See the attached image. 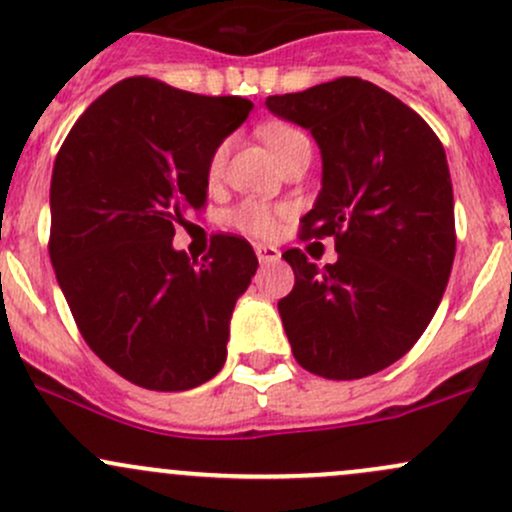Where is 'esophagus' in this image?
Returning <instances> with one entry per match:
<instances>
[{"label":"esophagus","mask_w":512,"mask_h":512,"mask_svg":"<svg viewBox=\"0 0 512 512\" xmlns=\"http://www.w3.org/2000/svg\"><path fill=\"white\" fill-rule=\"evenodd\" d=\"M255 252H257V260H260L262 265H269V262H279V257H282V250H277L274 245H265V243H257Z\"/></svg>","instance_id":"obj_1"}]
</instances>
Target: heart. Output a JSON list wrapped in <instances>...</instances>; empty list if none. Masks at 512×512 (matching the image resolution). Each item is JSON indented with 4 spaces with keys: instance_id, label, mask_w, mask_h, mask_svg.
I'll return each mask as SVG.
<instances>
[{
    "instance_id": "b5f03b06",
    "label": "heart",
    "mask_w": 512,
    "mask_h": 512,
    "mask_svg": "<svg viewBox=\"0 0 512 512\" xmlns=\"http://www.w3.org/2000/svg\"><path fill=\"white\" fill-rule=\"evenodd\" d=\"M265 140L269 150H272L279 162L291 148H294V145H299L308 138L303 136L301 131H296V128L282 126V128H269L265 133ZM226 160H228V143H221L216 150H213L209 160V170H206V174H209V182H218V179H221L223 170H226ZM282 216H284V209H279V206L262 204V201H243V204H238L235 209L228 211L226 221L228 226H233L235 230H240V233L245 235H252V238H272V235L279 230V221H282Z\"/></svg>"
}]
</instances>
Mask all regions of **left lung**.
Returning <instances> with one entry per match:
<instances>
[{"instance_id": "8db88e82", "label": "left lung", "mask_w": 512, "mask_h": 512, "mask_svg": "<svg viewBox=\"0 0 512 512\" xmlns=\"http://www.w3.org/2000/svg\"><path fill=\"white\" fill-rule=\"evenodd\" d=\"M311 131L323 160L303 238L333 235L338 262L318 269L286 250L294 289L279 301L296 362L325 379H362L425 333L454 262V196L440 138L386 89L359 80L267 97Z\"/></svg>"}]
</instances>
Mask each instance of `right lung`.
I'll return each mask as SVG.
<instances>
[{"instance_id": "right-lung-1", "label": "right lung", "mask_w": 512, "mask_h": 512, "mask_svg": "<svg viewBox=\"0 0 512 512\" xmlns=\"http://www.w3.org/2000/svg\"><path fill=\"white\" fill-rule=\"evenodd\" d=\"M250 111L243 97L128 77L87 106L55 157V277L94 355L143 389H194L226 362L255 250L216 235L196 262L172 238L174 223L206 204L213 150Z\"/></svg>"}]
</instances>
